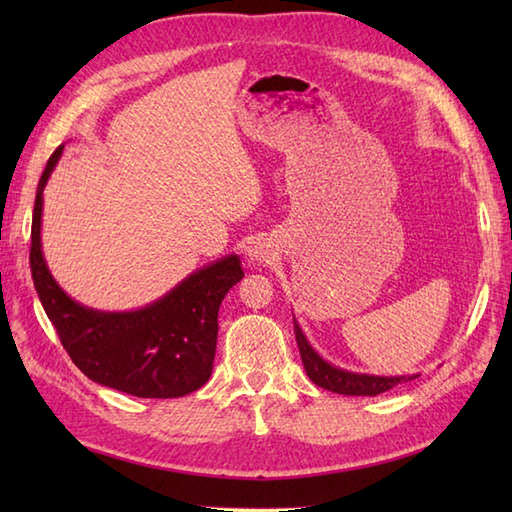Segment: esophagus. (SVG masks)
Listing matches in <instances>:
<instances>
[{"mask_svg":"<svg viewBox=\"0 0 512 512\" xmlns=\"http://www.w3.org/2000/svg\"><path fill=\"white\" fill-rule=\"evenodd\" d=\"M248 255H250V259H255V262L262 264L268 259V250L262 244H255V246L248 248Z\"/></svg>","mask_w":512,"mask_h":512,"instance_id":"34e87169","label":"esophagus"}]
</instances>
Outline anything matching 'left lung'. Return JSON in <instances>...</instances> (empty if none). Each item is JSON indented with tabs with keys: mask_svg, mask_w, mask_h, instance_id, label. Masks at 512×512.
Wrapping results in <instances>:
<instances>
[{
	"mask_svg": "<svg viewBox=\"0 0 512 512\" xmlns=\"http://www.w3.org/2000/svg\"><path fill=\"white\" fill-rule=\"evenodd\" d=\"M295 336H297V345H299V354L303 367H306V374L314 385H319L328 391H334V394H343V396H378L383 391H389L391 387H396L400 383H407V380L418 378V374H409V376H374V374H358L350 372V369L336 367L332 363L325 361V358L319 356V352L314 350L310 341L306 339V334L301 332L299 323L295 321Z\"/></svg>",
	"mask_w": 512,
	"mask_h": 512,
	"instance_id": "8db88e82",
	"label": "left lung"
}]
</instances>
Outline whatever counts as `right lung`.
<instances>
[{
  "instance_id": "right-lung-1",
  "label": "right lung",
  "mask_w": 512,
  "mask_h": 512,
  "mask_svg": "<svg viewBox=\"0 0 512 512\" xmlns=\"http://www.w3.org/2000/svg\"><path fill=\"white\" fill-rule=\"evenodd\" d=\"M61 154L63 145L50 156L37 184L30 270L65 352L94 383L138 398H180L200 389L213 372L217 312L226 292L242 281V262L226 255L202 266L140 310L81 306L54 281L41 250L43 189Z\"/></svg>"
}]
</instances>
